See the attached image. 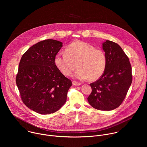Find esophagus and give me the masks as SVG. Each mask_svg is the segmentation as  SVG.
Instances as JSON below:
<instances>
[{"label":"esophagus","mask_w":147,"mask_h":147,"mask_svg":"<svg viewBox=\"0 0 147 147\" xmlns=\"http://www.w3.org/2000/svg\"><path fill=\"white\" fill-rule=\"evenodd\" d=\"M72 83H73V85H74V86H80L81 84V83L75 81H73Z\"/></svg>","instance_id":"obj_1"}]
</instances>
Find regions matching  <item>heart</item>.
<instances>
[{
    "instance_id": "heart-1",
    "label": "heart",
    "mask_w": 147,
    "mask_h": 147,
    "mask_svg": "<svg viewBox=\"0 0 147 147\" xmlns=\"http://www.w3.org/2000/svg\"><path fill=\"white\" fill-rule=\"evenodd\" d=\"M54 62L65 76H71L77 66L76 76L78 78L95 81L105 71L107 57L102 49L82 41H75L66 47L65 53L57 54Z\"/></svg>"
}]
</instances>
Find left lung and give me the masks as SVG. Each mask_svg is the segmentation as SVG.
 <instances>
[{"label": "left lung", "mask_w": 147, "mask_h": 147, "mask_svg": "<svg viewBox=\"0 0 147 147\" xmlns=\"http://www.w3.org/2000/svg\"><path fill=\"white\" fill-rule=\"evenodd\" d=\"M102 48L107 57L105 71L91 83L92 92L87 99L90 105L100 111H112L119 107L132 82L131 66L129 57L114 42L107 40Z\"/></svg>", "instance_id": "left-lung-1"}]
</instances>
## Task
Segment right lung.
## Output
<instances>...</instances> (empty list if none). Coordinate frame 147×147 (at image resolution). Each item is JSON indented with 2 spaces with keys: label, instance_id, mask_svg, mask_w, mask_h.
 I'll return each mask as SVG.
<instances>
[{
  "label": "right lung",
  "instance_id": "add662e5",
  "mask_svg": "<svg viewBox=\"0 0 147 147\" xmlns=\"http://www.w3.org/2000/svg\"><path fill=\"white\" fill-rule=\"evenodd\" d=\"M62 44L50 39L40 41L30 47L20 60L17 86L23 103L36 113H54L66 101L72 82L54 62Z\"/></svg>",
  "mask_w": 147,
  "mask_h": 147
}]
</instances>
